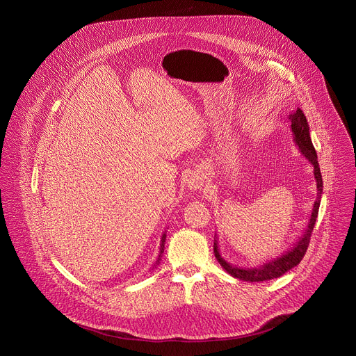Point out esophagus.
I'll use <instances>...</instances> for the list:
<instances>
[{"label": "esophagus", "instance_id": "1", "mask_svg": "<svg viewBox=\"0 0 356 356\" xmlns=\"http://www.w3.org/2000/svg\"><path fill=\"white\" fill-rule=\"evenodd\" d=\"M204 181H205V179H204L202 175H200V173L193 175V176L190 177V180H188V187H190L191 190H201L202 186H204Z\"/></svg>", "mask_w": 356, "mask_h": 356}]
</instances>
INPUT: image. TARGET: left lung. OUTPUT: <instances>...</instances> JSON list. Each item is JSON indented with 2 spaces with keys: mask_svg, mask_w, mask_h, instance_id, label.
Instances as JSON below:
<instances>
[{
  "mask_svg": "<svg viewBox=\"0 0 356 356\" xmlns=\"http://www.w3.org/2000/svg\"><path fill=\"white\" fill-rule=\"evenodd\" d=\"M291 125V132L294 135V143L298 147L300 152L308 159V162L314 166V176L316 180V188H318V195L316 200L314 202V208L311 212V217L308 221V225L304 231V234L298 238V241L293 245V248H290L287 252H284L281 257H277L274 260H270L267 263H264L263 266L254 267V268H243V267H236L229 264L228 261H225L220 252H218V238L217 235H214V256L217 259V261L220 263V266L234 278H238L241 281H246V282H263V281H270V280H275L282 277L284 273H287L289 270H291L293 267H296L304 257L307 248L309 245V239H311V234L318 217L319 212V205H321V198H322V188H323V181H322V175H321V169H319V163H318V155L316 151L312 145L311 138H309V125L307 122V118L304 115V113L297 108L290 117H289Z\"/></svg>",
  "mask_w": 356,
  "mask_h": 356,
  "instance_id": "obj_1",
  "label": "left lung"
}]
</instances>
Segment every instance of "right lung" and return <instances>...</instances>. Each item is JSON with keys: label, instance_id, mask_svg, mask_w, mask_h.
<instances>
[{"label": "right lung", "instance_id": "right-lung-1", "mask_svg": "<svg viewBox=\"0 0 356 356\" xmlns=\"http://www.w3.org/2000/svg\"><path fill=\"white\" fill-rule=\"evenodd\" d=\"M166 232V231H165ZM162 234V238H161V243H159V254H158V259H156V261H155V264H154V267L159 263V260H161V257H162V253H163V248H165V239H166V234ZM152 267V268H154Z\"/></svg>", "mask_w": 356, "mask_h": 356}]
</instances>
